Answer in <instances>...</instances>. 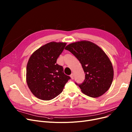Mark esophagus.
<instances>
[{
  "label": "esophagus",
  "mask_w": 132,
  "mask_h": 132,
  "mask_svg": "<svg viewBox=\"0 0 132 132\" xmlns=\"http://www.w3.org/2000/svg\"><path fill=\"white\" fill-rule=\"evenodd\" d=\"M70 77H71V78L72 79H74V74H73V73H72V74H71Z\"/></svg>",
  "instance_id": "34e87169"
}]
</instances>
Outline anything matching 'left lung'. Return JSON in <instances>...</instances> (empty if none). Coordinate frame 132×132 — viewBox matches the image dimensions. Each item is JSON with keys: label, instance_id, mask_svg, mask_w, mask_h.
Listing matches in <instances>:
<instances>
[{"label": "left lung", "instance_id": "left-lung-1", "mask_svg": "<svg viewBox=\"0 0 132 132\" xmlns=\"http://www.w3.org/2000/svg\"><path fill=\"white\" fill-rule=\"evenodd\" d=\"M65 49L77 57L86 74L84 82L78 85L81 92L94 98L106 93L112 83L114 71L111 62L104 51L88 40L71 43Z\"/></svg>", "mask_w": 132, "mask_h": 132}]
</instances>
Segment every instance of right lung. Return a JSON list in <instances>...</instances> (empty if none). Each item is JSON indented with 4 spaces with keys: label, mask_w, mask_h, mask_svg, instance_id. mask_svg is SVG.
Masks as SVG:
<instances>
[{
    "label": "right lung",
    "mask_w": 132,
    "mask_h": 132,
    "mask_svg": "<svg viewBox=\"0 0 132 132\" xmlns=\"http://www.w3.org/2000/svg\"><path fill=\"white\" fill-rule=\"evenodd\" d=\"M66 43L51 42L40 47L30 57L26 69V81L37 98L49 101L61 93L71 78L64 73L57 59Z\"/></svg>",
    "instance_id": "add662e5"
}]
</instances>
